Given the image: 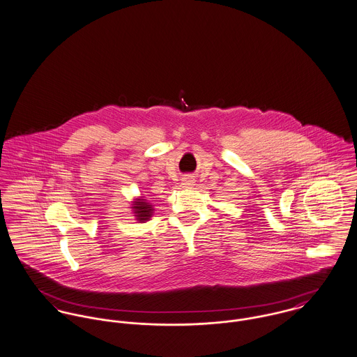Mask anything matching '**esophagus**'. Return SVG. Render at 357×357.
Returning a JSON list of instances; mask_svg holds the SVG:
<instances>
[{
  "label": "esophagus",
  "mask_w": 357,
  "mask_h": 357,
  "mask_svg": "<svg viewBox=\"0 0 357 357\" xmlns=\"http://www.w3.org/2000/svg\"><path fill=\"white\" fill-rule=\"evenodd\" d=\"M195 178H192V176H186V178H183L182 179V185H183V188H192L193 185H195Z\"/></svg>",
  "instance_id": "34e87169"
}]
</instances>
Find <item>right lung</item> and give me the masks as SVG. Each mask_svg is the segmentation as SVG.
<instances>
[{
    "instance_id": "add662e5",
    "label": "right lung",
    "mask_w": 357,
    "mask_h": 357,
    "mask_svg": "<svg viewBox=\"0 0 357 357\" xmlns=\"http://www.w3.org/2000/svg\"><path fill=\"white\" fill-rule=\"evenodd\" d=\"M130 208L132 209V213H134L135 219L138 220V223L148 222L152 218L153 211H155L153 205L144 197L134 198V201H131Z\"/></svg>"
}]
</instances>
